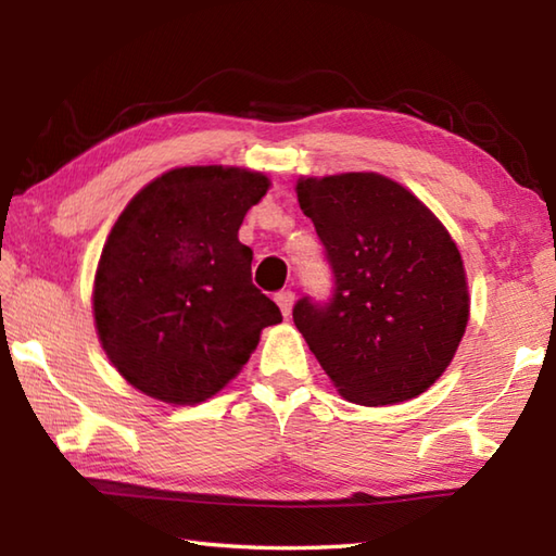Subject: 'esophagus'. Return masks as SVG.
I'll use <instances>...</instances> for the list:
<instances>
[{
  "instance_id": "obj_1",
  "label": "esophagus",
  "mask_w": 556,
  "mask_h": 556,
  "mask_svg": "<svg viewBox=\"0 0 556 556\" xmlns=\"http://www.w3.org/2000/svg\"><path fill=\"white\" fill-rule=\"evenodd\" d=\"M275 301H277V305H279V311H281V315L285 317H289L291 315V308H293V291H279L277 296H275Z\"/></svg>"
}]
</instances>
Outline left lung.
Masks as SVG:
<instances>
[{
    "instance_id": "left-lung-1",
    "label": "left lung",
    "mask_w": 556,
    "mask_h": 556,
    "mask_svg": "<svg viewBox=\"0 0 556 556\" xmlns=\"http://www.w3.org/2000/svg\"><path fill=\"white\" fill-rule=\"evenodd\" d=\"M301 210L332 269V296L293 323L329 380L361 406L408 401L452 363L468 323L460 253L432 212L382 174L301 179Z\"/></svg>"
}]
</instances>
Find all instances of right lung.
Wrapping results in <instances>:
<instances>
[{
  "label": "right lung",
  "mask_w": 556,
  "mask_h": 556,
  "mask_svg": "<svg viewBox=\"0 0 556 556\" xmlns=\"http://www.w3.org/2000/svg\"><path fill=\"white\" fill-rule=\"evenodd\" d=\"M267 176L181 167L148 184L116 219L96 275V325L114 368L148 396L198 404L281 323L251 279L239 227Z\"/></svg>",
  "instance_id": "right-lung-1"
}]
</instances>
